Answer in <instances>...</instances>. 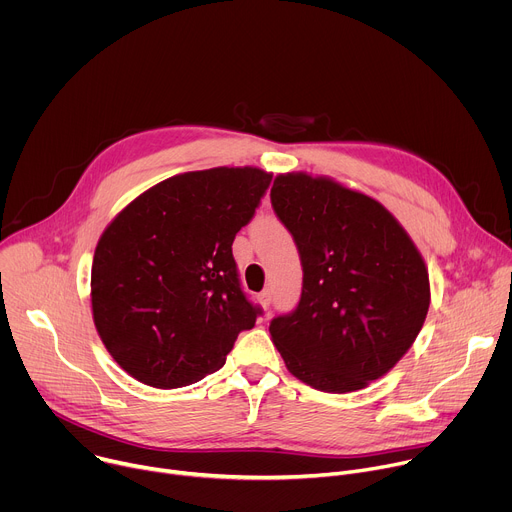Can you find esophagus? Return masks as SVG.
<instances>
[{
  "instance_id": "34e87169",
  "label": "esophagus",
  "mask_w": 512,
  "mask_h": 512,
  "mask_svg": "<svg viewBox=\"0 0 512 512\" xmlns=\"http://www.w3.org/2000/svg\"><path fill=\"white\" fill-rule=\"evenodd\" d=\"M259 302H261V306H263L265 310H269V308H271V302H273V291H271V289H263L261 294H259Z\"/></svg>"
}]
</instances>
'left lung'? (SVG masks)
I'll return each mask as SVG.
<instances>
[{
    "instance_id": "obj_1",
    "label": "left lung",
    "mask_w": 512,
    "mask_h": 512,
    "mask_svg": "<svg viewBox=\"0 0 512 512\" xmlns=\"http://www.w3.org/2000/svg\"><path fill=\"white\" fill-rule=\"evenodd\" d=\"M271 206L302 261L298 306L269 332L289 373L326 393H350L389 373L429 308L425 263L395 216L326 178L281 174Z\"/></svg>"
}]
</instances>
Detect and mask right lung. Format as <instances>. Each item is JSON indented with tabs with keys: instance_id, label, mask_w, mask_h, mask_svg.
<instances>
[{
	"instance_id": "obj_1",
	"label": "right lung",
	"mask_w": 512,
	"mask_h": 512,
	"mask_svg": "<svg viewBox=\"0 0 512 512\" xmlns=\"http://www.w3.org/2000/svg\"><path fill=\"white\" fill-rule=\"evenodd\" d=\"M271 174L212 168L137 196L95 249L91 302L97 332L133 379L192 385L225 364L237 336L263 314L239 279L237 233L251 223Z\"/></svg>"
}]
</instances>
